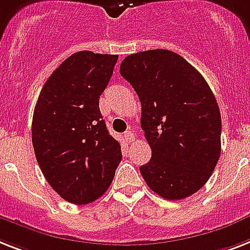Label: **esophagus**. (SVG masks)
Here are the masks:
<instances>
[{
	"instance_id": "1",
	"label": "esophagus",
	"mask_w": 250,
	"mask_h": 250,
	"mask_svg": "<svg viewBox=\"0 0 250 250\" xmlns=\"http://www.w3.org/2000/svg\"><path fill=\"white\" fill-rule=\"evenodd\" d=\"M125 139L128 141V143H132L133 140H135V135H133V132L132 131H127L125 133Z\"/></svg>"
}]
</instances>
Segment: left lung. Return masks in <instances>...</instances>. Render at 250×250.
Here are the masks:
<instances>
[{
    "mask_svg": "<svg viewBox=\"0 0 250 250\" xmlns=\"http://www.w3.org/2000/svg\"><path fill=\"white\" fill-rule=\"evenodd\" d=\"M121 74L139 96L151 147V159L140 167L145 182L167 200L195 194L221 155V113L204 77L162 48L128 55Z\"/></svg>",
    "mask_w": 250,
    "mask_h": 250,
    "instance_id": "8db88e82",
    "label": "left lung"
}]
</instances>
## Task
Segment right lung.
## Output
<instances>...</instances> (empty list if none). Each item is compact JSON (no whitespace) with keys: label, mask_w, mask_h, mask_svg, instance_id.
I'll return each mask as SVG.
<instances>
[{"label":"right lung","mask_w":250,"mask_h":250,"mask_svg":"<svg viewBox=\"0 0 250 250\" xmlns=\"http://www.w3.org/2000/svg\"><path fill=\"white\" fill-rule=\"evenodd\" d=\"M117 60L118 55L73 54L46 81L34 107L32 143L41 171L73 204L100 198L122 160L99 107Z\"/></svg>","instance_id":"right-lung-1"}]
</instances>
